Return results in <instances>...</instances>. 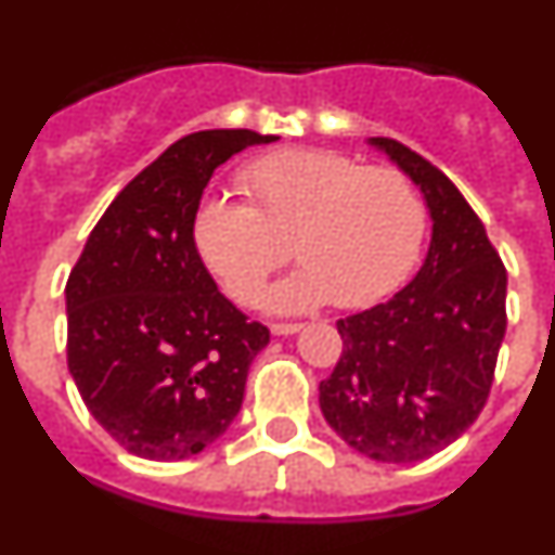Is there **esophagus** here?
Returning a JSON list of instances; mask_svg holds the SVG:
<instances>
[{"label":"esophagus","mask_w":555,"mask_h":555,"mask_svg":"<svg viewBox=\"0 0 555 555\" xmlns=\"http://www.w3.org/2000/svg\"><path fill=\"white\" fill-rule=\"evenodd\" d=\"M269 331H272L274 336H292V333H300L302 325L300 322H274Z\"/></svg>","instance_id":"obj_1"}]
</instances>
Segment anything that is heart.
<instances>
[{
	"mask_svg": "<svg viewBox=\"0 0 555 555\" xmlns=\"http://www.w3.org/2000/svg\"><path fill=\"white\" fill-rule=\"evenodd\" d=\"M247 205L208 197L194 210V247L233 300H258L292 255L302 263L272 286V313L384 300L414 269L428 208L395 166H364L345 152L281 150L238 171Z\"/></svg>",
	"mask_w": 555,
	"mask_h": 555,
	"instance_id": "1",
	"label": "heart"
}]
</instances>
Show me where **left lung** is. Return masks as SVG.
I'll return each mask as SVG.
<instances>
[{
  "instance_id": "left-lung-1",
  "label": "left lung",
  "mask_w": 555,
  "mask_h": 555,
  "mask_svg": "<svg viewBox=\"0 0 555 555\" xmlns=\"http://www.w3.org/2000/svg\"><path fill=\"white\" fill-rule=\"evenodd\" d=\"M370 144L423 191L430 247L403 292L336 322L345 350L320 384V409L356 453L414 464L487 405L506 336V267L448 175L395 139Z\"/></svg>"
}]
</instances>
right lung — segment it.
I'll return each mask as SVG.
<instances>
[{
  "mask_svg": "<svg viewBox=\"0 0 555 555\" xmlns=\"http://www.w3.org/2000/svg\"><path fill=\"white\" fill-rule=\"evenodd\" d=\"M272 141L253 130L175 141L107 205L68 274V372L96 423L132 455H197L242 409L269 331L219 292L191 224L214 169Z\"/></svg>",
  "mask_w": 555,
  "mask_h": 555,
  "instance_id": "obj_1",
  "label": "right lung"
}]
</instances>
